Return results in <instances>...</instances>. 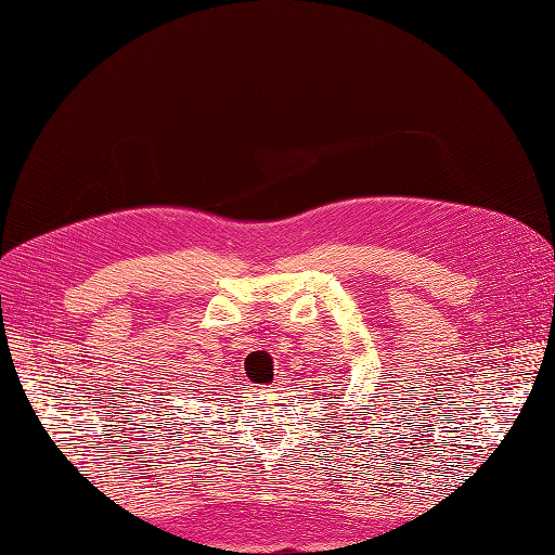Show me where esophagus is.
Wrapping results in <instances>:
<instances>
[{
    "label": "esophagus",
    "instance_id": "obj_1",
    "mask_svg": "<svg viewBox=\"0 0 555 555\" xmlns=\"http://www.w3.org/2000/svg\"><path fill=\"white\" fill-rule=\"evenodd\" d=\"M278 389H280V384H278V386H273V389H271V391H278Z\"/></svg>",
    "mask_w": 555,
    "mask_h": 555
}]
</instances>
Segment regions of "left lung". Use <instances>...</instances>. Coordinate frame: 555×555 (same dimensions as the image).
<instances>
[{
    "mask_svg": "<svg viewBox=\"0 0 555 555\" xmlns=\"http://www.w3.org/2000/svg\"><path fill=\"white\" fill-rule=\"evenodd\" d=\"M331 405H335V402H331Z\"/></svg>",
    "mask_w": 555,
    "mask_h": 555,
    "instance_id": "1",
    "label": "left lung"
}]
</instances>
